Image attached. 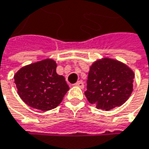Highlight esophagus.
<instances>
[{"label": "esophagus", "mask_w": 149, "mask_h": 149, "mask_svg": "<svg viewBox=\"0 0 149 149\" xmlns=\"http://www.w3.org/2000/svg\"><path fill=\"white\" fill-rule=\"evenodd\" d=\"M74 86H76V87H79L80 88H84V83H83V81H78V82H77V83H75Z\"/></svg>", "instance_id": "esophagus-1"}]
</instances>
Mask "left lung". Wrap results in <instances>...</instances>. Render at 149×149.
<instances>
[{
  "instance_id": "1",
  "label": "left lung",
  "mask_w": 149,
  "mask_h": 149,
  "mask_svg": "<svg viewBox=\"0 0 149 149\" xmlns=\"http://www.w3.org/2000/svg\"><path fill=\"white\" fill-rule=\"evenodd\" d=\"M133 71L117 60L104 57L93 63L84 94L98 109L109 110L122 105L133 90Z\"/></svg>"
}]
</instances>
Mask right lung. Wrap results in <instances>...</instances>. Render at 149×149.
<instances>
[{"label":"right lung","mask_w":149,"mask_h":149,"mask_svg":"<svg viewBox=\"0 0 149 149\" xmlns=\"http://www.w3.org/2000/svg\"><path fill=\"white\" fill-rule=\"evenodd\" d=\"M56 62L45 59L22 66L14 75L17 93L32 108L47 111L56 108L69 90L66 79L56 73Z\"/></svg>","instance_id":"add662e5"}]
</instances>
